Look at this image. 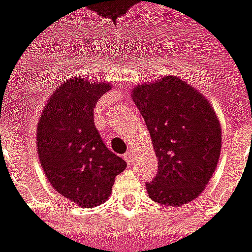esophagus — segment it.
Here are the masks:
<instances>
[{"label":"esophagus","instance_id":"1","mask_svg":"<svg viewBox=\"0 0 252 252\" xmlns=\"http://www.w3.org/2000/svg\"><path fill=\"white\" fill-rule=\"evenodd\" d=\"M123 158H125V161L127 162V163H130V162L133 161V153L127 151V153L123 155Z\"/></svg>","mask_w":252,"mask_h":252}]
</instances>
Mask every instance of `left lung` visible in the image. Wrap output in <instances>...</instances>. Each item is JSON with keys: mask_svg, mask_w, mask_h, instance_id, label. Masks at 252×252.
<instances>
[{"mask_svg": "<svg viewBox=\"0 0 252 252\" xmlns=\"http://www.w3.org/2000/svg\"><path fill=\"white\" fill-rule=\"evenodd\" d=\"M131 98L158 158V173L146 183L150 198L169 207L191 202L205 190L220 157L222 129L214 106L173 75L138 84Z\"/></svg>", "mask_w": 252, "mask_h": 252, "instance_id": "8db88e82", "label": "left lung"}]
</instances>
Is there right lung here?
Masks as SVG:
<instances>
[{
  "mask_svg": "<svg viewBox=\"0 0 252 252\" xmlns=\"http://www.w3.org/2000/svg\"><path fill=\"white\" fill-rule=\"evenodd\" d=\"M111 83L70 77L45 102L35 147L50 185L82 208L98 207L112 193L126 162L109 151L94 125V106Z\"/></svg>",
  "mask_w": 252,
  "mask_h": 252,
  "instance_id": "1",
  "label": "right lung"
}]
</instances>
